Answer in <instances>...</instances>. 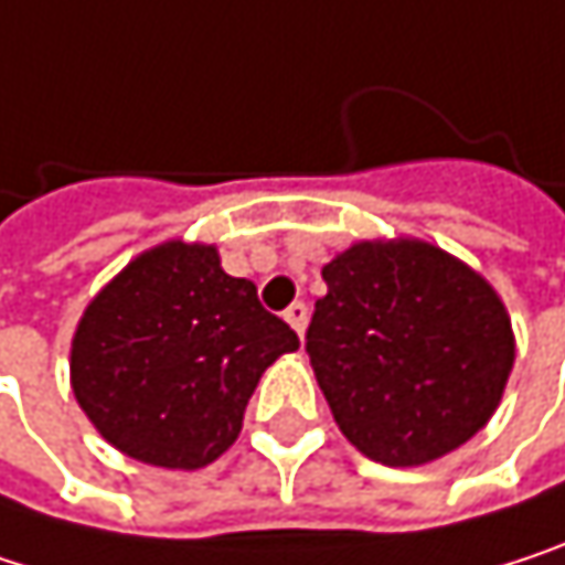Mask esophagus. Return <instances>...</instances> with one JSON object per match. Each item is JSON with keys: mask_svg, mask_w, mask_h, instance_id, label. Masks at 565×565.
I'll return each instance as SVG.
<instances>
[{"mask_svg": "<svg viewBox=\"0 0 565 565\" xmlns=\"http://www.w3.org/2000/svg\"><path fill=\"white\" fill-rule=\"evenodd\" d=\"M282 319H286V322L302 335V332H306V326H309V306H306V302H292V306L282 312Z\"/></svg>", "mask_w": 565, "mask_h": 565, "instance_id": "1", "label": "esophagus"}]
</instances>
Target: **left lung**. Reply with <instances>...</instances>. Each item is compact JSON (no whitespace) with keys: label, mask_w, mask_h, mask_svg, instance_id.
Here are the masks:
<instances>
[{"label":"left lung","mask_w":565,"mask_h":565,"mask_svg":"<svg viewBox=\"0 0 565 565\" xmlns=\"http://www.w3.org/2000/svg\"><path fill=\"white\" fill-rule=\"evenodd\" d=\"M322 279L306 352L339 430L365 457L418 467L490 422L516 349L480 273L424 239H365Z\"/></svg>","instance_id":"left-lung-1"}]
</instances>
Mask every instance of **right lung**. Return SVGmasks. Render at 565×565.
Masks as SVG:
<instances>
[{"mask_svg":"<svg viewBox=\"0 0 565 565\" xmlns=\"http://www.w3.org/2000/svg\"><path fill=\"white\" fill-rule=\"evenodd\" d=\"M299 335L226 276L216 246L170 239L131 259L85 309L72 339V388L121 454L196 470L243 427L263 372Z\"/></svg>","mask_w":565,"mask_h":565,"instance_id":"right-lung-1","label":"right lung"}]
</instances>
